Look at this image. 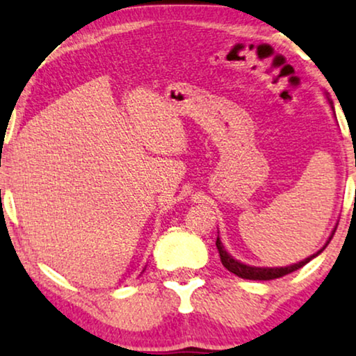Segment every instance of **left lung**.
<instances>
[{"label": "left lung", "instance_id": "1", "mask_svg": "<svg viewBox=\"0 0 356 356\" xmlns=\"http://www.w3.org/2000/svg\"><path fill=\"white\" fill-rule=\"evenodd\" d=\"M328 102H330L332 108H333V104H332L330 99H328ZM333 234H335V232H333ZM330 241H332V236H330V239L327 241V244L323 245V248L320 249L317 254H314V256L304 259V261H300L299 264L287 266V267H252V266H245V264H243V262H239V261H236V259H232L229 254L226 252L225 245H222L221 241H219V236H218V239H216V248H218V251H219V257H221L222 266H225L229 272H232V274L238 275V277L249 279V280H270V279L284 277V275L291 274V272L300 269V267H304L307 262H310L315 256H318V254L327 248Z\"/></svg>", "mask_w": 356, "mask_h": 356}]
</instances>
